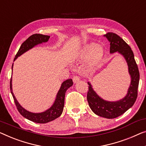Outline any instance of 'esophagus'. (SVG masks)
Segmentation results:
<instances>
[{
    "label": "esophagus",
    "mask_w": 146,
    "mask_h": 146,
    "mask_svg": "<svg viewBox=\"0 0 146 146\" xmlns=\"http://www.w3.org/2000/svg\"><path fill=\"white\" fill-rule=\"evenodd\" d=\"M79 80H80L79 77H77V76H75V77H74L73 79V83L74 84L77 83V82H79Z\"/></svg>",
    "instance_id": "obj_1"
}]
</instances>
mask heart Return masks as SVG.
Instances as JSON below:
<instances>
[{
    "mask_svg": "<svg viewBox=\"0 0 146 146\" xmlns=\"http://www.w3.org/2000/svg\"><path fill=\"white\" fill-rule=\"evenodd\" d=\"M103 56V47L98 46L96 43H90L76 52L73 55L72 58L74 60H84L90 58L86 71L88 72H92L98 66Z\"/></svg>",
    "mask_w": 146,
    "mask_h": 146,
    "instance_id": "1",
    "label": "heart"
}]
</instances>
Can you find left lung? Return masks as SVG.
<instances>
[{
  "mask_svg": "<svg viewBox=\"0 0 146 146\" xmlns=\"http://www.w3.org/2000/svg\"><path fill=\"white\" fill-rule=\"evenodd\" d=\"M104 36L110 42V54L117 52L123 56L127 62L130 76V84L125 97L112 102L102 98L93 89L90 82H88L89 86L87 100L90 109L96 115L104 118L114 119L123 115L135 103L138 96L140 73L133 52L125 41L113 33H108L104 35Z\"/></svg>",
  "mask_w": 146,
  "mask_h": 146,
  "instance_id": "1",
  "label": "left lung"
}]
</instances>
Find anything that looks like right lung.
<instances>
[{
	"label": "right lung",
	"instance_id": "add662e5",
	"mask_svg": "<svg viewBox=\"0 0 146 146\" xmlns=\"http://www.w3.org/2000/svg\"><path fill=\"white\" fill-rule=\"evenodd\" d=\"M50 37V36L48 35H44L41 34H34L33 35L30 36L21 45L18 52H17V54L15 56L14 61L21 55H22L25 52L31 50L35 46L42 44L43 42H48ZM13 65H14V64H12V70H13ZM12 81V77H11L10 83V91L11 94H12L13 96V98H14L15 104H16L17 110L20 113V114L23 117H24L25 118L36 123H48V122L55 120L56 119H57L58 117H59L62 115L64 107V100L66 92L67 89L72 86L73 84L72 79H67L65 80L61 84L60 90H58L57 94H56L55 100H54V104H52L51 107L43 112L33 113L26 110L17 102L14 93H13Z\"/></svg>",
	"mask_w": 146,
	"mask_h": 146
}]
</instances>
